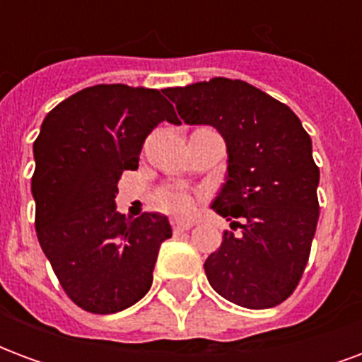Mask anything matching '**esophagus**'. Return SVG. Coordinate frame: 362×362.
Wrapping results in <instances>:
<instances>
[{
	"instance_id": "obj_1",
	"label": "esophagus",
	"mask_w": 362,
	"mask_h": 362,
	"mask_svg": "<svg viewBox=\"0 0 362 362\" xmlns=\"http://www.w3.org/2000/svg\"><path fill=\"white\" fill-rule=\"evenodd\" d=\"M194 227L192 221H184V219H173V230L174 233H184V230H189Z\"/></svg>"
}]
</instances>
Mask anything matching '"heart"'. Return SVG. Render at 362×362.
Segmentation results:
<instances>
[{"label":"heart","mask_w":362,"mask_h":362,"mask_svg":"<svg viewBox=\"0 0 362 362\" xmlns=\"http://www.w3.org/2000/svg\"><path fill=\"white\" fill-rule=\"evenodd\" d=\"M155 199L163 211L173 215H189L196 209V196L182 186H163Z\"/></svg>","instance_id":"heart-1"}]
</instances>
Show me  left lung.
Returning a JSON list of instances; mask_svg holds the SVG:
<instances>
[{
  "label": "left lung",
  "mask_w": 362,
  "mask_h": 362,
  "mask_svg": "<svg viewBox=\"0 0 362 362\" xmlns=\"http://www.w3.org/2000/svg\"><path fill=\"white\" fill-rule=\"evenodd\" d=\"M189 126H213L227 143V182L213 209L230 221L205 259L211 287L259 310L293 295L310 256L320 205V170L310 135L287 104L240 79L215 77L165 89Z\"/></svg>",
  "instance_id": "8db88e82"
}]
</instances>
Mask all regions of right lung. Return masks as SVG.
Listing matches in <instances>:
<instances>
[{
  "label": "right lung",
  "instance_id": "right-lung-1",
  "mask_svg": "<svg viewBox=\"0 0 362 362\" xmlns=\"http://www.w3.org/2000/svg\"><path fill=\"white\" fill-rule=\"evenodd\" d=\"M163 93L87 87L48 112L33 147L38 243L66 295L93 314L141 300L158 248L173 236L165 215L132 221L114 202L122 173L139 166L145 137L165 119L180 124Z\"/></svg>",
  "mask_w": 362,
  "mask_h": 362
}]
</instances>
